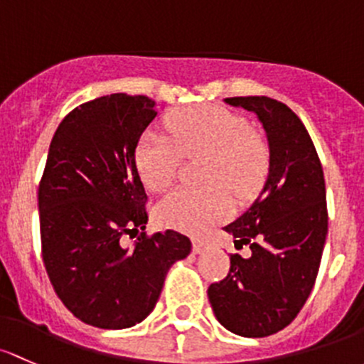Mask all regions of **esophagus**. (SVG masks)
I'll use <instances>...</instances> for the list:
<instances>
[{"instance_id":"1","label":"esophagus","mask_w":364,"mask_h":364,"mask_svg":"<svg viewBox=\"0 0 364 364\" xmlns=\"http://www.w3.org/2000/svg\"><path fill=\"white\" fill-rule=\"evenodd\" d=\"M205 250H208V244H205L204 240H200V239L193 240V252H195V255H202V252H204Z\"/></svg>"}]
</instances>
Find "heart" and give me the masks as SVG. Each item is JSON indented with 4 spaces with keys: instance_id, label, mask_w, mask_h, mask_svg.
<instances>
[{
    "instance_id": "b5f03b06",
    "label": "heart",
    "mask_w": 364,
    "mask_h": 364,
    "mask_svg": "<svg viewBox=\"0 0 364 364\" xmlns=\"http://www.w3.org/2000/svg\"><path fill=\"white\" fill-rule=\"evenodd\" d=\"M166 132L148 129L134 153L141 181L162 192L174 181L183 156L205 155L204 188H178L156 205L160 225L200 235L232 214L227 185L239 198L258 192L270 171V146L240 114L218 105L172 113Z\"/></svg>"
}]
</instances>
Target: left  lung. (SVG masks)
Returning <instances> with one entry per match:
<instances>
[{
	"mask_svg": "<svg viewBox=\"0 0 364 364\" xmlns=\"http://www.w3.org/2000/svg\"><path fill=\"white\" fill-rule=\"evenodd\" d=\"M252 112L270 146V171L256 200L225 227L251 256H230V272L209 286L216 319L232 333L262 338L281 331L311 294L328 233L326 188L319 156L300 118L265 95L228 97Z\"/></svg>",
	"mask_w": 364,
	"mask_h": 364,
	"instance_id": "left-lung-1",
	"label": "left lung"
}]
</instances>
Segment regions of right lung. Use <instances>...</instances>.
<instances>
[{"instance_id":"obj_1","label":"right lung","mask_w":364,"mask_h":364,"mask_svg":"<svg viewBox=\"0 0 364 364\" xmlns=\"http://www.w3.org/2000/svg\"><path fill=\"white\" fill-rule=\"evenodd\" d=\"M156 117L146 95L112 94L83 102L52 137L38 188L41 255L57 296L73 316L124 330L155 309L172 263L192 242L146 228L148 197L137 172V141Z\"/></svg>"}]
</instances>
